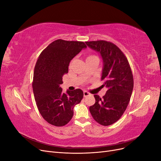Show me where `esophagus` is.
<instances>
[{
	"label": "esophagus",
	"mask_w": 161,
	"mask_h": 161,
	"mask_svg": "<svg viewBox=\"0 0 161 161\" xmlns=\"http://www.w3.org/2000/svg\"><path fill=\"white\" fill-rule=\"evenodd\" d=\"M83 95H84L85 97H88L89 95H90V94L87 91H84L83 92Z\"/></svg>",
	"instance_id": "obj_1"
}]
</instances>
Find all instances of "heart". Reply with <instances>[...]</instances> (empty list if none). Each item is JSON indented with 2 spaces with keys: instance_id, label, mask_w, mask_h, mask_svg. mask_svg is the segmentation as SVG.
<instances>
[{
  "instance_id": "heart-1",
  "label": "heart",
  "mask_w": 161,
  "mask_h": 161,
  "mask_svg": "<svg viewBox=\"0 0 161 161\" xmlns=\"http://www.w3.org/2000/svg\"><path fill=\"white\" fill-rule=\"evenodd\" d=\"M91 57H94V56H89V57H87V58H91Z\"/></svg>"
}]
</instances>
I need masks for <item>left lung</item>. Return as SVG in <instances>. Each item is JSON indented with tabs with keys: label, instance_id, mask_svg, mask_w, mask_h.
<instances>
[{
	"label": "left lung",
	"instance_id": "1",
	"mask_svg": "<svg viewBox=\"0 0 161 161\" xmlns=\"http://www.w3.org/2000/svg\"><path fill=\"white\" fill-rule=\"evenodd\" d=\"M86 44L101 57L102 86L108 89L103 98L94 95L95 103L89 110L97 122L110 125L121 118L128 105L134 87L132 72L124 53L113 43L99 40L86 42Z\"/></svg>",
	"mask_w": 161,
	"mask_h": 161
}]
</instances>
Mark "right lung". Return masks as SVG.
<instances>
[{"label":"right lung","instance_id":"1","mask_svg":"<svg viewBox=\"0 0 161 161\" xmlns=\"http://www.w3.org/2000/svg\"><path fill=\"white\" fill-rule=\"evenodd\" d=\"M86 46L82 42L57 40L39 56L34 69L33 91L42 116L48 123L63 126L72 119L75 105L83 97L80 89L62 92V76L69 71L70 61Z\"/></svg>","mask_w":161,"mask_h":161}]
</instances>
